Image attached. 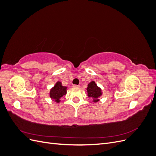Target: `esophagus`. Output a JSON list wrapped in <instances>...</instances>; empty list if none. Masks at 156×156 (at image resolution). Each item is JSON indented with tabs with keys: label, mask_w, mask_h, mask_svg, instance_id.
<instances>
[{
	"label": "esophagus",
	"mask_w": 156,
	"mask_h": 156,
	"mask_svg": "<svg viewBox=\"0 0 156 156\" xmlns=\"http://www.w3.org/2000/svg\"><path fill=\"white\" fill-rule=\"evenodd\" d=\"M73 87L75 88H79L80 86H79V85H77V84H73Z\"/></svg>",
	"instance_id": "34e87169"
}]
</instances>
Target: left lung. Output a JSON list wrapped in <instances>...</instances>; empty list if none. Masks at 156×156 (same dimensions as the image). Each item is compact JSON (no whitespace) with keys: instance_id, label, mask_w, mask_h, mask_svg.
I'll list each match as a JSON object with an SVG mask.
<instances>
[{"instance_id":"obj_1","label":"left lung","mask_w":156,"mask_h":156,"mask_svg":"<svg viewBox=\"0 0 156 156\" xmlns=\"http://www.w3.org/2000/svg\"><path fill=\"white\" fill-rule=\"evenodd\" d=\"M87 94L89 98H93L94 102H98L99 100V98L102 95L101 89L97 86L96 83L94 81H91L88 84Z\"/></svg>"}]
</instances>
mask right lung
I'll return each instance as SVG.
<instances>
[{
    "label": "right lung",
    "instance_id": "1",
    "mask_svg": "<svg viewBox=\"0 0 156 156\" xmlns=\"http://www.w3.org/2000/svg\"><path fill=\"white\" fill-rule=\"evenodd\" d=\"M67 93V87L62 85V83L56 82L55 85L51 89L49 96L56 103L60 101V98Z\"/></svg>",
    "mask_w": 156,
    "mask_h": 156
}]
</instances>
